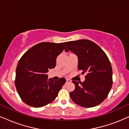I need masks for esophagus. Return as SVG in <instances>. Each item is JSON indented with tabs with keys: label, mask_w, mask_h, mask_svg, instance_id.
I'll return each instance as SVG.
<instances>
[{
	"label": "esophagus",
	"mask_w": 129,
	"mask_h": 129,
	"mask_svg": "<svg viewBox=\"0 0 129 129\" xmlns=\"http://www.w3.org/2000/svg\"><path fill=\"white\" fill-rule=\"evenodd\" d=\"M70 82H71V80H70L68 79L66 80V83H70Z\"/></svg>",
	"instance_id": "1"
}]
</instances>
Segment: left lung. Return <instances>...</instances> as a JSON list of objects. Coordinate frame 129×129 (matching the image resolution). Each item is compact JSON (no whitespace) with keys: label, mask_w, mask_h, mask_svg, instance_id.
<instances>
[{"label":"left lung","mask_w":129,"mask_h":129,"mask_svg":"<svg viewBox=\"0 0 129 129\" xmlns=\"http://www.w3.org/2000/svg\"><path fill=\"white\" fill-rule=\"evenodd\" d=\"M78 58V69L86 74L85 80L73 81L75 89L70 93L74 103L90 108L98 105L108 96L112 87V71L108 56L98 45L89 40L67 42L65 51Z\"/></svg>","instance_id":"obj_1"}]
</instances>
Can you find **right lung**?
I'll use <instances>...</instances> for the list:
<instances>
[{"label": "right lung", "instance_id": "obj_1", "mask_svg": "<svg viewBox=\"0 0 129 129\" xmlns=\"http://www.w3.org/2000/svg\"><path fill=\"white\" fill-rule=\"evenodd\" d=\"M66 43H38L29 49L19 59L15 84L24 103L40 108L56 98L66 79L48 80L47 73L55 67L57 56L63 50Z\"/></svg>", "mask_w": 129, "mask_h": 129}]
</instances>
